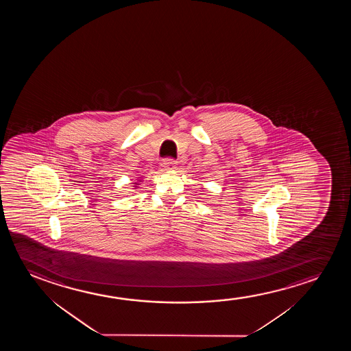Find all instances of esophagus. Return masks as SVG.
Listing matches in <instances>:
<instances>
[{"instance_id": "obj_1", "label": "esophagus", "mask_w": 351, "mask_h": 351, "mask_svg": "<svg viewBox=\"0 0 351 351\" xmlns=\"http://www.w3.org/2000/svg\"><path fill=\"white\" fill-rule=\"evenodd\" d=\"M175 164H176V162H175L173 159L167 158L162 160V167H163L164 169H167V170L175 168Z\"/></svg>"}]
</instances>
